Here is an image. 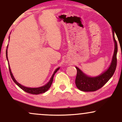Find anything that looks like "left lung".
Masks as SVG:
<instances>
[{"label": "left lung", "mask_w": 122, "mask_h": 122, "mask_svg": "<svg viewBox=\"0 0 122 122\" xmlns=\"http://www.w3.org/2000/svg\"><path fill=\"white\" fill-rule=\"evenodd\" d=\"M112 34L115 42L114 53L111 64L107 71L99 76L91 77L83 73L77 67H76L77 69V75L75 80V83L77 87L80 91L84 92L96 91L104 86L114 75L117 65V41L115 38L114 32L113 31Z\"/></svg>", "instance_id": "1"}]
</instances>
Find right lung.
<instances>
[{
    "instance_id": "right-lung-1",
    "label": "right lung",
    "mask_w": 122,
    "mask_h": 122,
    "mask_svg": "<svg viewBox=\"0 0 122 122\" xmlns=\"http://www.w3.org/2000/svg\"><path fill=\"white\" fill-rule=\"evenodd\" d=\"M6 57H7V60H8L7 50H6ZM8 68H9V71H10V73L11 77L12 80L14 81V82L17 85L19 88H20L21 89H22V90H23L24 91L27 92V93H31V94H33V95H38V94H40V93H44V92L47 91L49 89L50 86H51V84H52L53 81V77H54V75H55L56 73L57 72V71H58V70L60 69V68H57V69H56V71H54V73H53L52 76H51V79H50V81L48 82H47V83L45 85H44V86H41V87L33 88L26 87V86H23V85H22L21 84H20L18 83V82L16 81V80L14 79L13 75H12L10 67V66H8Z\"/></svg>"
}]
</instances>
